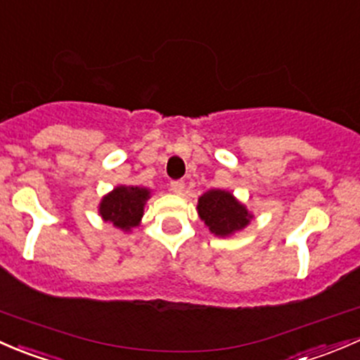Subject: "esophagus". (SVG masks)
<instances>
[{"label": "esophagus", "instance_id": "34e87169", "mask_svg": "<svg viewBox=\"0 0 360 360\" xmlns=\"http://www.w3.org/2000/svg\"><path fill=\"white\" fill-rule=\"evenodd\" d=\"M169 191L175 192V194H181V192L185 191V184L181 180H173L172 184H169Z\"/></svg>", "mask_w": 360, "mask_h": 360}]
</instances>
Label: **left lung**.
<instances>
[{"instance_id":"8db88e82","label":"left lung","mask_w":360,"mask_h":360,"mask_svg":"<svg viewBox=\"0 0 360 360\" xmlns=\"http://www.w3.org/2000/svg\"><path fill=\"white\" fill-rule=\"evenodd\" d=\"M198 213L211 234L218 237H229L243 231L253 218L232 192L221 188H211L199 198Z\"/></svg>"}]
</instances>
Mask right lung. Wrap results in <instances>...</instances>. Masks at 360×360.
Returning <instances> with one entry per match:
<instances>
[{
  "label": "right lung",
  "instance_id": "add662e5",
  "mask_svg": "<svg viewBox=\"0 0 360 360\" xmlns=\"http://www.w3.org/2000/svg\"><path fill=\"white\" fill-rule=\"evenodd\" d=\"M150 198V191L136 185H120L103 195L98 205L100 217L110 221L114 227L128 232L140 225L143 217V206Z\"/></svg>",
  "mask_w": 360,
  "mask_h": 360
}]
</instances>
